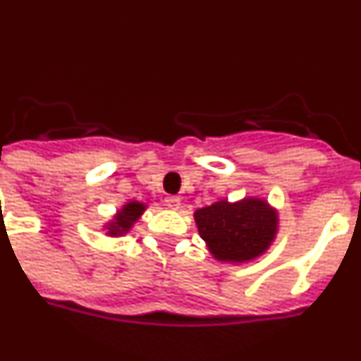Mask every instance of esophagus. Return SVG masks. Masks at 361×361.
Segmentation results:
<instances>
[{"label": "esophagus", "instance_id": "1", "mask_svg": "<svg viewBox=\"0 0 361 361\" xmlns=\"http://www.w3.org/2000/svg\"><path fill=\"white\" fill-rule=\"evenodd\" d=\"M165 207L171 208V210H178V208L181 207V200L178 196L165 197Z\"/></svg>", "mask_w": 361, "mask_h": 361}]
</instances>
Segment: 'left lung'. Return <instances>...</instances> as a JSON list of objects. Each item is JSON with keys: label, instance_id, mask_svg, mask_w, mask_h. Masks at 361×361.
<instances>
[{"label": "left lung", "instance_id": "obj_1", "mask_svg": "<svg viewBox=\"0 0 361 361\" xmlns=\"http://www.w3.org/2000/svg\"><path fill=\"white\" fill-rule=\"evenodd\" d=\"M194 219L215 260L233 264L249 262L267 251L278 228L276 212L257 197L238 203L217 201L200 208Z\"/></svg>", "mask_w": 361, "mask_h": 361}]
</instances>
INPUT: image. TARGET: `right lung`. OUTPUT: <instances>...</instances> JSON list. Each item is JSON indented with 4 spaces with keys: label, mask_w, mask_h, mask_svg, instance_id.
<instances>
[{
    "label": "right lung",
    "mask_w": 361,
    "mask_h": 361,
    "mask_svg": "<svg viewBox=\"0 0 361 361\" xmlns=\"http://www.w3.org/2000/svg\"><path fill=\"white\" fill-rule=\"evenodd\" d=\"M146 204L139 203V201H130L128 204H124L123 210L116 215V221H112L109 224V235L116 237V235H124L131 226L133 222L142 215Z\"/></svg>",
    "instance_id": "right-lung-1"
}]
</instances>
